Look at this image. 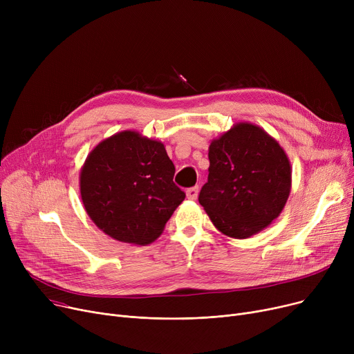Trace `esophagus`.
Returning <instances> with one entry per match:
<instances>
[{"instance_id":"obj_1","label":"esophagus","mask_w":354,"mask_h":354,"mask_svg":"<svg viewBox=\"0 0 354 354\" xmlns=\"http://www.w3.org/2000/svg\"><path fill=\"white\" fill-rule=\"evenodd\" d=\"M198 192H199V188L198 187H194V188H189L187 191V198L191 199V201H195L198 198Z\"/></svg>"}]
</instances>
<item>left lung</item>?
I'll use <instances>...</instances> for the list:
<instances>
[{"label": "left lung", "instance_id": "8db88e82", "mask_svg": "<svg viewBox=\"0 0 354 354\" xmlns=\"http://www.w3.org/2000/svg\"><path fill=\"white\" fill-rule=\"evenodd\" d=\"M208 158L199 203L221 234L245 239L280 216L291 191V165L263 127L235 123L211 142Z\"/></svg>", "mask_w": 354, "mask_h": 354}]
</instances>
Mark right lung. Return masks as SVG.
Listing matches in <instances>:
<instances>
[{
	"label": "right lung",
	"instance_id": "right-lung-1",
	"mask_svg": "<svg viewBox=\"0 0 354 354\" xmlns=\"http://www.w3.org/2000/svg\"><path fill=\"white\" fill-rule=\"evenodd\" d=\"M162 142L123 130L102 140L80 171V195L96 227L120 243L151 244L185 192Z\"/></svg>",
	"mask_w": 354,
	"mask_h": 354
}]
</instances>
